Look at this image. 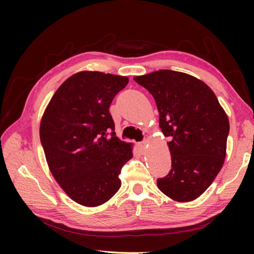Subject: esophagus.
I'll return each mask as SVG.
<instances>
[{
	"instance_id": "obj_1",
	"label": "esophagus",
	"mask_w": 254,
	"mask_h": 254,
	"mask_svg": "<svg viewBox=\"0 0 254 254\" xmlns=\"http://www.w3.org/2000/svg\"><path fill=\"white\" fill-rule=\"evenodd\" d=\"M137 146H138L139 152H141L142 154H145V153H146V148L148 146V141L145 139V141H143L142 143H138Z\"/></svg>"
}]
</instances>
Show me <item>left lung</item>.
Listing matches in <instances>:
<instances>
[{"mask_svg":"<svg viewBox=\"0 0 254 254\" xmlns=\"http://www.w3.org/2000/svg\"><path fill=\"white\" fill-rule=\"evenodd\" d=\"M134 80L154 97L161 132L171 137V170L157 180V187L174 201H193L224 165L228 117L214 91L189 74L159 69Z\"/></svg>","mask_w":254,"mask_h":254,"instance_id":"8db88e82","label":"left lung"}]
</instances>
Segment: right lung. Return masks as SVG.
<instances>
[{"label":"right lung","instance_id":"add662e5","mask_svg":"<svg viewBox=\"0 0 254 254\" xmlns=\"http://www.w3.org/2000/svg\"><path fill=\"white\" fill-rule=\"evenodd\" d=\"M127 83L126 76L78 72L58 88L42 116L40 141L51 174L84 206L109 201L121 187L123 165L133 157L132 144L116 136L109 112Z\"/></svg>","mask_w":254,"mask_h":254}]
</instances>
